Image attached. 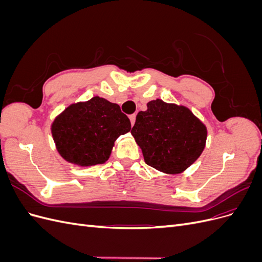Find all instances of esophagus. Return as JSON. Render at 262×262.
Masks as SVG:
<instances>
[{
    "label": "esophagus",
    "mask_w": 262,
    "mask_h": 262,
    "mask_svg": "<svg viewBox=\"0 0 262 262\" xmlns=\"http://www.w3.org/2000/svg\"><path fill=\"white\" fill-rule=\"evenodd\" d=\"M130 121H131V124L133 125L134 122H136V115H131L130 116Z\"/></svg>",
    "instance_id": "34e87169"
}]
</instances>
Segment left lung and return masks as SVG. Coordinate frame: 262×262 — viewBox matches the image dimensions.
Returning a JSON list of instances; mask_svg holds the SVG:
<instances>
[{"instance_id":"1","label":"left lung","mask_w":262,"mask_h":262,"mask_svg":"<svg viewBox=\"0 0 262 262\" xmlns=\"http://www.w3.org/2000/svg\"><path fill=\"white\" fill-rule=\"evenodd\" d=\"M131 134L148 166L173 175L199 158L208 132L187 107L156 99L147 102L145 112L138 114Z\"/></svg>"}]
</instances>
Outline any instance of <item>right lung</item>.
I'll list each match as a JSON object with an SVG mask.
<instances>
[{"mask_svg": "<svg viewBox=\"0 0 262 262\" xmlns=\"http://www.w3.org/2000/svg\"><path fill=\"white\" fill-rule=\"evenodd\" d=\"M130 130L129 118L119 105L98 96L70 105L51 125L59 154L82 167L104 164L115 141Z\"/></svg>", "mask_w": 262, "mask_h": 262, "instance_id": "1", "label": "right lung"}]
</instances>
